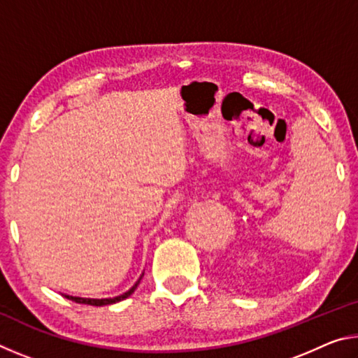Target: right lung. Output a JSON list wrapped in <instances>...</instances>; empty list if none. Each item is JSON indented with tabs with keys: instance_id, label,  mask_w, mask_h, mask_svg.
I'll return each mask as SVG.
<instances>
[{
	"instance_id": "1",
	"label": "right lung",
	"mask_w": 358,
	"mask_h": 358,
	"mask_svg": "<svg viewBox=\"0 0 358 358\" xmlns=\"http://www.w3.org/2000/svg\"><path fill=\"white\" fill-rule=\"evenodd\" d=\"M142 276H143V275H142ZM142 276L138 278L137 282L128 290V292L121 294V295H118V296H113V299H82V296H72V295H66V294H64V296H66V299H68V300H72V301H76V303H83V305H92V306L112 305V303H118V301H121V300L128 299V296L137 289L138 282H141V280H142Z\"/></svg>"
}]
</instances>
